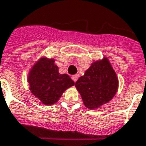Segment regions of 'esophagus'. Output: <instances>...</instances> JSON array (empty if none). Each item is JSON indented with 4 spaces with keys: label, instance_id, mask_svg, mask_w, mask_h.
Returning a JSON list of instances; mask_svg holds the SVG:
<instances>
[{
    "label": "esophagus",
    "instance_id": "obj_1",
    "mask_svg": "<svg viewBox=\"0 0 146 146\" xmlns=\"http://www.w3.org/2000/svg\"><path fill=\"white\" fill-rule=\"evenodd\" d=\"M72 80H73V81H74V82H76V81H77V80H78V76L76 75H76H73L72 76Z\"/></svg>",
    "mask_w": 146,
    "mask_h": 146
}]
</instances>
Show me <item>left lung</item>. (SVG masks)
<instances>
[{"label": "left lung", "instance_id": "8db88e82", "mask_svg": "<svg viewBox=\"0 0 146 146\" xmlns=\"http://www.w3.org/2000/svg\"><path fill=\"white\" fill-rule=\"evenodd\" d=\"M76 88L81 95L85 106L94 109L102 106L115 96L118 80L108 60L95 62L76 81Z\"/></svg>", "mask_w": 146, "mask_h": 146}]
</instances>
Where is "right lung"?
<instances>
[{
  "label": "right lung",
  "instance_id": "right-lung-1",
  "mask_svg": "<svg viewBox=\"0 0 146 146\" xmlns=\"http://www.w3.org/2000/svg\"><path fill=\"white\" fill-rule=\"evenodd\" d=\"M32 93L44 104L57 102L75 82L67 74H60L53 59L42 58L31 70L28 79Z\"/></svg>",
  "mask_w": 146,
  "mask_h": 146
}]
</instances>
